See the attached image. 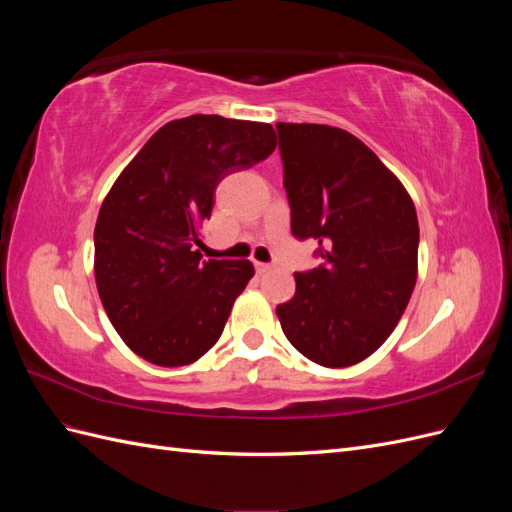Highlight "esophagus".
Wrapping results in <instances>:
<instances>
[{"label":"esophagus","instance_id":"esophagus-1","mask_svg":"<svg viewBox=\"0 0 512 512\" xmlns=\"http://www.w3.org/2000/svg\"><path fill=\"white\" fill-rule=\"evenodd\" d=\"M256 265V271L262 275V273H269L273 269V265H269V262H254Z\"/></svg>","mask_w":512,"mask_h":512}]
</instances>
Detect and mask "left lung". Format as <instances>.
<instances>
[{"label":"left lung","instance_id":"obj_1","mask_svg":"<svg viewBox=\"0 0 512 512\" xmlns=\"http://www.w3.org/2000/svg\"><path fill=\"white\" fill-rule=\"evenodd\" d=\"M292 235L318 241L322 265L294 273L277 305L309 361L350 367L393 333L416 284L418 220L401 181L359 138L320 123H277Z\"/></svg>","mask_w":512,"mask_h":512}]
</instances>
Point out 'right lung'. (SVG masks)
<instances>
[{
  "label": "right lung",
  "instance_id": "right-lung-1",
  "mask_svg": "<svg viewBox=\"0 0 512 512\" xmlns=\"http://www.w3.org/2000/svg\"><path fill=\"white\" fill-rule=\"evenodd\" d=\"M269 123L190 115L153 134L106 194L94 230L96 286L132 352L160 367L198 361L218 342L250 260H203L198 228L218 183L269 158Z\"/></svg>",
  "mask_w": 512,
  "mask_h": 512
}]
</instances>
